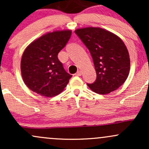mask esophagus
Here are the masks:
<instances>
[{"label": "esophagus", "instance_id": "1", "mask_svg": "<svg viewBox=\"0 0 149 149\" xmlns=\"http://www.w3.org/2000/svg\"><path fill=\"white\" fill-rule=\"evenodd\" d=\"M75 75H76V76H80L82 75V71H77V73Z\"/></svg>", "mask_w": 149, "mask_h": 149}]
</instances>
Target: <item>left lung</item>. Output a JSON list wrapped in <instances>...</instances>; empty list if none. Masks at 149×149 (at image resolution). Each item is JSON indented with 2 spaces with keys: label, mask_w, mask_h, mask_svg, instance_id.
I'll list each match as a JSON object with an SVG mask.
<instances>
[{
  "label": "left lung",
  "mask_w": 149,
  "mask_h": 149,
  "mask_svg": "<svg viewBox=\"0 0 149 149\" xmlns=\"http://www.w3.org/2000/svg\"><path fill=\"white\" fill-rule=\"evenodd\" d=\"M75 33L89 49L95 65L97 79L88 85L100 95L120 88L127 78L130 59L125 45L116 34L100 27L78 29Z\"/></svg>",
  "instance_id": "1"
}]
</instances>
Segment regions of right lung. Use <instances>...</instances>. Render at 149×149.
<instances>
[{"label": "right lung", "mask_w": 149, "mask_h": 149, "mask_svg": "<svg viewBox=\"0 0 149 149\" xmlns=\"http://www.w3.org/2000/svg\"><path fill=\"white\" fill-rule=\"evenodd\" d=\"M71 36V30L49 32L27 46L22 57L21 73L31 90L46 97L64 90L72 76L65 71L57 55Z\"/></svg>", "instance_id": "right-lung-1"}]
</instances>
